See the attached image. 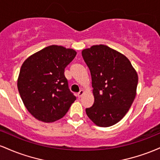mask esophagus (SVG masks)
Wrapping results in <instances>:
<instances>
[{
	"label": "esophagus",
	"mask_w": 160,
	"mask_h": 160,
	"mask_svg": "<svg viewBox=\"0 0 160 160\" xmlns=\"http://www.w3.org/2000/svg\"><path fill=\"white\" fill-rule=\"evenodd\" d=\"M84 92H84V90H82V89H81V90H80V92H79L78 93V98H81L82 95L84 94Z\"/></svg>",
	"instance_id": "1"
}]
</instances>
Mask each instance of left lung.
<instances>
[{
    "label": "left lung",
    "instance_id": "obj_1",
    "mask_svg": "<svg viewBox=\"0 0 160 160\" xmlns=\"http://www.w3.org/2000/svg\"><path fill=\"white\" fill-rule=\"evenodd\" d=\"M82 56L90 71L94 96L86 113L96 126L109 127L122 120L133 103L137 71L127 57L106 45L82 49Z\"/></svg>",
    "mask_w": 160,
    "mask_h": 160
}]
</instances>
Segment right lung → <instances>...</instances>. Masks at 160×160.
Segmentation results:
<instances>
[{
	"instance_id": "add662e5",
	"label": "right lung",
	"mask_w": 160,
	"mask_h": 160,
	"mask_svg": "<svg viewBox=\"0 0 160 160\" xmlns=\"http://www.w3.org/2000/svg\"><path fill=\"white\" fill-rule=\"evenodd\" d=\"M76 55L73 49L51 45L28 57L22 65L18 90L24 105L37 120H60L76 100L64 74Z\"/></svg>"
}]
</instances>
